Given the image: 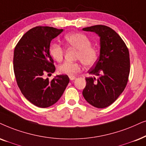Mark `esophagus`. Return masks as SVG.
<instances>
[{"mask_svg":"<svg viewBox=\"0 0 146 146\" xmlns=\"http://www.w3.org/2000/svg\"><path fill=\"white\" fill-rule=\"evenodd\" d=\"M69 78H70V80H74L76 78V77H75V76H69Z\"/></svg>","mask_w":146,"mask_h":146,"instance_id":"esophagus-1","label":"esophagus"}]
</instances>
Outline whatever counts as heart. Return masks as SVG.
<instances>
[{
	"label": "heart",
	"mask_w": 146,
	"mask_h": 146,
	"mask_svg": "<svg viewBox=\"0 0 146 146\" xmlns=\"http://www.w3.org/2000/svg\"><path fill=\"white\" fill-rule=\"evenodd\" d=\"M66 44L78 50L76 59L80 60L83 65L91 66L95 63L98 58L96 49L91 45V41L84 34L73 33L64 37ZM50 54L57 62H61L64 55V48L58 43H53L50 46ZM81 66L78 62H65L58 68V72L73 76L80 71Z\"/></svg>",
	"instance_id": "1"
}]
</instances>
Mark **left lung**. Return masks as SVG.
Returning <instances> with one entry per match:
<instances>
[{"instance_id": "left-lung-1", "label": "left lung", "mask_w": 146, "mask_h": 146, "mask_svg": "<svg viewBox=\"0 0 146 146\" xmlns=\"http://www.w3.org/2000/svg\"><path fill=\"white\" fill-rule=\"evenodd\" d=\"M100 37V56L88 70L98 78H86L82 91L85 100L96 108L109 107L122 93L128 82L130 71L129 53L121 37L111 28L102 25L85 27Z\"/></svg>"}]
</instances>
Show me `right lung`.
<instances>
[{"mask_svg": "<svg viewBox=\"0 0 146 146\" xmlns=\"http://www.w3.org/2000/svg\"><path fill=\"white\" fill-rule=\"evenodd\" d=\"M62 31L52 27H33L23 35L15 48L13 69L17 83L25 97L38 107L56 103L69 83L67 75H57L51 81L43 78L56 70L49 50L51 41Z\"/></svg>", "mask_w": 146, "mask_h": 146, "instance_id": "right-lung-1", "label": "right lung"}]
</instances>
